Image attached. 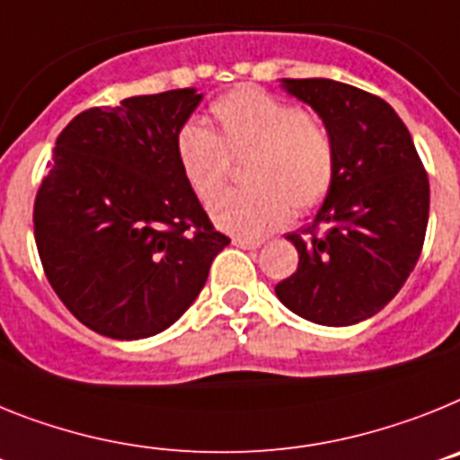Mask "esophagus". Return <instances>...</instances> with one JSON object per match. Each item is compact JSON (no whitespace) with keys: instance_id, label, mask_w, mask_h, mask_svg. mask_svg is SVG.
<instances>
[{"instance_id":"34e87169","label":"esophagus","mask_w":460,"mask_h":460,"mask_svg":"<svg viewBox=\"0 0 460 460\" xmlns=\"http://www.w3.org/2000/svg\"><path fill=\"white\" fill-rule=\"evenodd\" d=\"M234 245L243 247V250H257V247L261 245V241H254V238H241V235H235Z\"/></svg>"}]
</instances>
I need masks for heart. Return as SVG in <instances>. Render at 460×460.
<instances>
[{"label":"heart","mask_w":460,"mask_h":460,"mask_svg":"<svg viewBox=\"0 0 460 460\" xmlns=\"http://www.w3.org/2000/svg\"><path fill=\"white\" fill-rule=\"evenodd\" d=\"M217 131L187 122L178 134L182 173L208 201L226 185L229 157L252 153L245 166L250 187L210 203V217L229 234L259 238L291 215L313 213L335 181V146L329 127L301 106L261 87H238L210 103Z\"/></svg>","instance_id":"obj_1"}]
</instances>
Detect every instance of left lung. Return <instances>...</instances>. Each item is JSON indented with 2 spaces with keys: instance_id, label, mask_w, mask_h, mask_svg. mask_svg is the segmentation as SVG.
Wrapping results in <instances>:
<instances>
[{
  "instance_id": "1",
  "label": "left lung",
  "mask_w": 460,
  "mask_h": 460,
  "mask_svg": "<svg viewBox=\"0 0 460 460\" xmlns=\"http://www.w3.org/2000/svg\"><path fill=\"white\" fill-rule=\"evenodd\" d=\"M282 87L329 127L335 181L313 225L287 235L298 269L275 294L314 324H358L396 296L417 266L429 226V175L385 99L329 78H282Z\"/></svg>"
}]
</instances>
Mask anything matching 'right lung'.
Here are the masks:
<instances>
[{
    "label": "right lung",
    "instance_id": "obj_1",
    "mask_svg": "<svg viewBox=\"0 0 460 460\" xmlns=\"http://www.w3.org/2000/svg\"><path fill=\"white\" fill-rule=\"evenodd\" d=\"M194 87L87 109L58 136L34 201L43 270L81 324L115 341L182 317L229 238L182 173L178 134Z\"/></svg>",
    "mask_w": 460,
    "mask_h": 460
}]
</instances>
